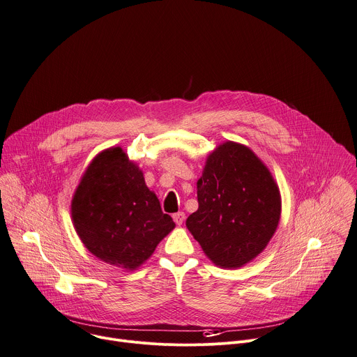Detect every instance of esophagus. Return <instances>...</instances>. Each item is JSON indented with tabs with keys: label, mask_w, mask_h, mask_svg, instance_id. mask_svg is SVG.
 Returning a JSON list of instances; mask_svg holds the SVG:
<instances>
[{
	"label": "esophagus",
	"mask_w": 357,
	"mask_h": 357,
	"mask_svg": "<svg viewBox=\"0 0 357 357\" xmlns=\"http://www.w3.org/2000/svg\"><path fill=\"white\" fill-rule=\"evenodd\" d=\"M174 220H175V222H176L178 225H182L183 221H185V213H183V211L175 213V214H174Z\"/></svg>",
	"instance_id": "1"
}]
</instances>
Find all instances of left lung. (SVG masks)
I'll list each match as a JSON object with an SVG mask.
<instances>
[{
    "mask_svg": "<svg viewBox=\"0 0 357 357\" xmlns=\"http://www.w3.org/2000/svg\"><path fill=\"white\" fill-rule=\"evenodd\" d=\"M197 202L186 227L206 257L224 269L254 261L280 221V190L269 168L250 147L235 142L208 154L197 181Z\"/></svg>",
    "mask_w": 357,
    "mask_h": 357,
    "instance_id": "1",
    "label": "left lung"
}]
</instances>
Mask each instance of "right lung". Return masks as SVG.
I'll return each instance as SVG.
<instances>
[{"label":"right lung","instance_id":"right-lung-1","mask_svg":"<svg viewBox=\"0 0 357 357\" xmlns=\"http://www.w3.org/2000/svg\"><path fill=\"white\" fill-rule=\"evenodd\" d=\"M71 220L93 257L125 271L140 268L175 228L122 147L106 149L89 162L71 200Z\"/></svg>","mask_w":357,"mask_h":357}]
</instances>
